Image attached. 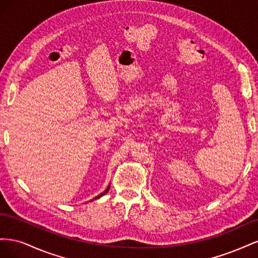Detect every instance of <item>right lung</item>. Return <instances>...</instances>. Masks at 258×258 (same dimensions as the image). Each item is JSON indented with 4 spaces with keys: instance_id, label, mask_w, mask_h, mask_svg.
I'll return each instance as SVG.
<instances>
[{
    "instance_id": "obj_1",
    "label": "right lung",
    "mask_w": 258,
    "mask_h": 258,
    "mask_svg": "<svg viewBox=\"0 0 258 258\" xmlns=\"http://www.w3.org/2000/svg\"><path fill=\"white\" fill-rule=\"evenodd\" d=\"M108 189H110V185H108V186H107V188H106V189H105V190H104V191H103L102 194H100V195H99V196H97V197H96L95 199H92V200H96V199H98V198H100V197H102V196H103V195H105V194H106V192L108 191ZM90 201H91V200H90Z\"/></svg>"
}]
</instances>
